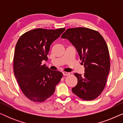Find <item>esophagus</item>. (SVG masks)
I'll return each mask as SVG.
<instances>
[{
  "label": "esophagus",
  "mask_w": 123,
  "mask_h": 123,
  "mask_svg": "<svg viewBox=\"0 0 123 123\" xmlns=\"http://www.w3.org/2000/svg\"><path fill=\"white\" fill-rule=\"evenodd\" d=\"M63 75H69V73H68V72H63Z\"/></svg>",
  "instance_id": "esophagus-1"
}]
</instances>
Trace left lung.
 <instances>
[{
	"mask_svg": "<svg viewBox=\"0 0 123 123\" xmlns=\"http://www.w3.org/2000/svg\"><path fill=\"white\" fill-rule=\"evenodd\" d=\"M61 37L75 47L85 67L84 75L74 73L78 83L72 92L84 100H94L105 88L110 68L105 40L98 32L85 27L69 28Z\"/></svg>",
	"mask_w": 123,
	"mask_h": 123,
	"instance_id": "1",
	"label": "left lung"
}]
</instances>
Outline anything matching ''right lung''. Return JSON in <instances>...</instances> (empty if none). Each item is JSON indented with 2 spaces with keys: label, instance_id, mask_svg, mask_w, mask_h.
Here are the masks:
<instances>
[{
  "label": "right lung",
  "instance_id": "1",
  "mask_svg": "<svg viewBox=\"0 0 123 123\" xmlns=\"http://www.w3.org/2000/svg\"><path fill=\"white\" fill-rule=\"evenodd\" d=\"M65 28H36L22 35L15 48L13 68L15 77L24 95L30 100L43 102L54 93L63 74L51 70L43 60H48L51 43Z\"/></svg>",
  "mask_w": 123,
  "mask_h": 123
}]
</instances>
